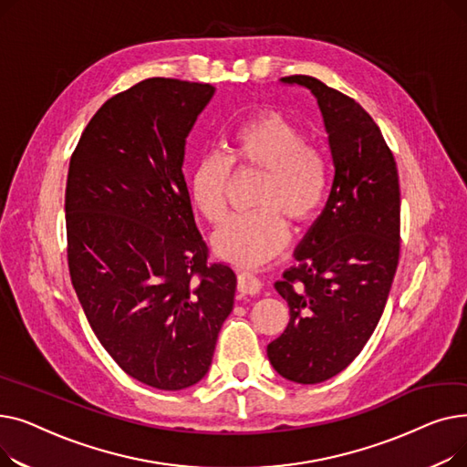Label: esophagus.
Here are the masks:
<instances>
[{
  "mask_svg": "<svg viewBox=\"0 0 467 467\" xmlns=\"http://www.w3.org/2000/svg\"><path fill=\"white\" fill-rule=\"evenodd\" d=\"M238 291L246 293V296H255L261 291V280L254 273L244 271L238 275Z\"/></svg>",
  "mask_w": 467,
  "mask_h": 467,
  "instance_id": "obj_1",
  "label": "esophagus"
}]
</instances>
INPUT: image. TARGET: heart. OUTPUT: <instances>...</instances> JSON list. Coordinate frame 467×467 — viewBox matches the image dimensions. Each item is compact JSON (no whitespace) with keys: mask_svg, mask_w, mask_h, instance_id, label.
<instances>
[{"mask_svg":"<svg viewBox=\"0 0 467 467\" xmlns=\"http://www.w3.org/2000/svg\"><path fill=\"white\" fill-rule=\"evenodd\" d=\"M231 164L263 170L255 212L234 213L213 236V250L236 266L254 268L273 259L285 244V223H305L324 204L329 170L317 147L278 113H263L240 125L229 143L227 159L206 153L194 164L189 191L194 208L208 221L225 215ZM279 211L276 213L275 210Z\"/></svg>","mask_w":467,"mask_h":467,"instance_id":"obj_1","label":"heart"}]
</instances>
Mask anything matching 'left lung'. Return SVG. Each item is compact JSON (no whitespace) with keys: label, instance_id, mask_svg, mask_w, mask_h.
<instances>
[{"label":"left lung","instance_id":"left-lung-1","mask_svg":"<svg viewBox=\"0 0 467 467\" xmlns=\"http://www.w3.org/2000/svg\"><path fill=\"white\" fill-rule=\"evenodd\" d=\"M335 176L324 212L296 250L297 265L275 284L289 306L285 331L266 347L278 375L324 382L354 361L384 312L400 261V178L380 129L350 96L310 76Z\"/></svg>","mask_w":467,"mask_h":467}]
</instances>
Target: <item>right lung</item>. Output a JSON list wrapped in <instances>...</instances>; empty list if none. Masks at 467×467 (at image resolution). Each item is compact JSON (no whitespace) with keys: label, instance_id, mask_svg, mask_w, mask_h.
Here are the masks:
<instances>
[{"label":"right lung","instance_id":"1","mask_svg":"<svg viewBox=\"0 0 467 467\" xmlns=\"http://www.w3.org/2000/svg\"><path fill=\"white\" fill-rule=\"evenodd\" d=\"M215 88L153 78L94 113L69 161L67 266L87 320L132 379L166 391L208 373L236 275L208 263L183 176Z\"/></svg>","mask_w":467,"mask_h":467}]
</instances>
